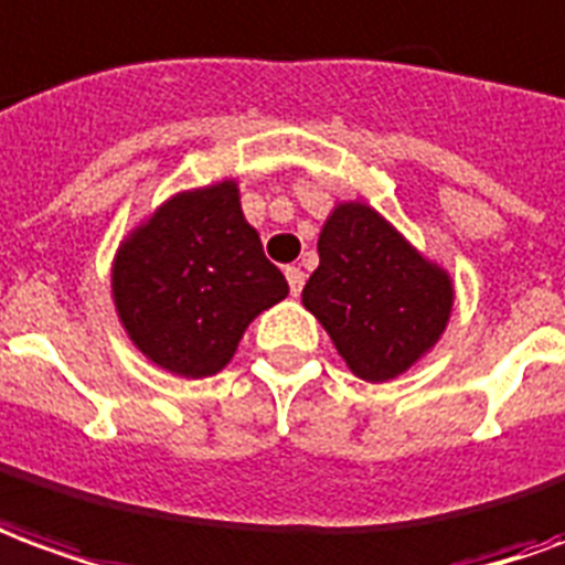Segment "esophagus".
Returning <instances> with one entry per match:
<instances>
[{"label":"esophagus","instance_id":"esophagus-1","mask_svg":"<svg viewBox=\"0 0 565 565\" xmlns=\"http://www.w3.org/2000/svg\"><path fill=\"white\" fill-rule=\"evenodd\" d=\"M286 279H289L291 295L298 298V295H301V289H303V270H301V267H295V264H291V267H286Z\"/></svg>","mask_w":565,"mask_h":565}]
</instances>
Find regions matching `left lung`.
Segmentation results:
<instances>
[{
  "instance_id": "obj_1",
  "label": "left lung",
  "mask_w": 565,
  "mask_h": 565,
  "mask_svg": "<svg viewBox=\"0 0 565 565\" xmlns=\"http://www.w3.org/2000/svg\"><path fill=\"white\" fill-rule=\"evenodd\" d=\"M301 301L355 377L386 383L441 340L454 310V279L374 206L343 200L322 225L319 267Z\"/></svg>"
}]
</instances>
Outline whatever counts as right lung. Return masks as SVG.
<instances>
[{"instance_id":"obj_1","label":"right lung","mask_w":565,"mask_h":565,"mask_svg":"<svg viewBox=\"0 0 565 565\" xmlns=\"http://www.w3.org/2000/svg\"><path fill=\"white\" fill-rule=\"evenodd\" d=\"M286 295L289 282L264 258L234 179L163 200L111 262V301L127 338L175 377L218 374L252 319Z\"/></svg>"}]
</instances>
